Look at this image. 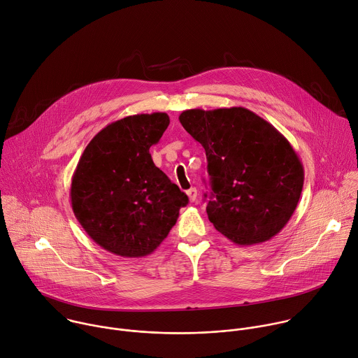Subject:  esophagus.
Instances as JSON below:
<instances>
[{
  "mask_svg": "<svg viewBox=\"0 0 358 358\" xmlns=\"http://www.w3.org/2000/svg\"><path fill=\"white\" fill-rule=\"evenodd\" d=\"M187 195H188L189 201H191V202H194V201L196 199V195H198V191H196V188H189V189L187 191Z\"/></svg>",
  "mask_w": 358,
  "mask_h": 358,
  "instance_id": "1",
  "label": "esophagus"
}]
</instances>
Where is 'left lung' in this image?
<instances>
[{
  "instance_id": "obj_1",
  "label": "left lung",
  "mask_w": 358,
  "mask_h": 358,
  "mask_svg": "<svg viewBox=\"0 0 358 358\" xmlns=\"http://www.w3.org/2000/svg\"><path fill=\"white\" fill-rule=\"evenodd\" d=\"M178 119L206 153L215 229L239 246L280 233L303 187V166L284 135L243 106L187 109Z\"/></svg>"
}]
</instances>
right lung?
Segmentation results:
<instances>
[{
  "instance_id": "obj_1",
  "label": "right lung",
  "mask_w": 358,
  "mask_h": 358,
  "mask_svg": "<svg viewBox=\"0 0 358 358\" xmlns=\"http://www.w3.org/2000/svg\"><path fill=\"white\" fill-rule=\"evenodd\" d=\"M170 124L164 112L119 119L83 152L71 178L73 212L91 239L121 257L153 253L188 196L149 153Z\"/></svg>"
}]
</instances>
